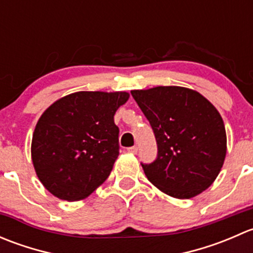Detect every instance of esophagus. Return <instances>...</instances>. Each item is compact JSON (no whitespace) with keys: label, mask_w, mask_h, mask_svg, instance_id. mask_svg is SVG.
<instances>
[{"label":"esophagus","mask_w":253,"mask_h":253,"mask_svg":"<svg viewBox=\"0 0 253 253\" xmlns=\"http://www.w3.org/2000/svg\"><path fill=\"white\" fill-rule=\"evenodd\" d=\"M129 153H132V154H137V152H138V148H137V145H133V147H129L128 149Z\"/></svg>","instance_id":"esophagus-1"}]
</instances>
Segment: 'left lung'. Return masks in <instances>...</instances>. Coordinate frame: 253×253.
I'll list each match as a JSON object with an SVG mask.
<instances>
[{
	"mask_svg": "<svg viewBox=\"0 0 253 253\" xmlns=\"http://www.w3.org/2000/svg\"><path fill=\"white\" fill-rule=\"evenodd\" d=\"M131 94L158 144L157 159L142 164L148 180L180 200L202 193L225 160L226 132L219 111L202 94L183 86H154Z\"/></svg>",
	"mask_w": 253,
	"mask_h": 253,
	"instance_id": "obj_1",
	"label": "left lung"
}]
</instances>
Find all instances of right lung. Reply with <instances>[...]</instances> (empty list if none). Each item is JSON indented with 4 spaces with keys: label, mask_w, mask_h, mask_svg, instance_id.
I'll return each instance as SVG.
<instances>
[{
    "label": "right lung",
    "mask_w": 253,
    "mask_h": 253,
    "mask_svg": "<svg viewBox=\"0 0 253 253\" xmlns=\"http://www.w3.org/2000/svg\"><path fill=\"white\" fill-rule=\"evenodd\" d=\"M128 98L126 91H77L44 111L33 133L32 160L48 192L81 201L109 177L120 148L114 115Z\"/></svg>",
    "instance_id": "obj_1"
}]
</instances>
